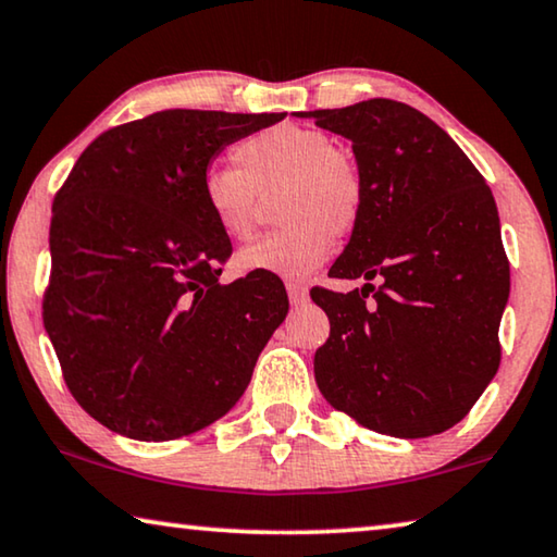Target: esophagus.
Returning <instances> with one entry per match:
<instances>
[{
	"mask_svg": "<svg viewBox=\"0 0 557 557\" xmlns=\"http://www.w3.org/2000/svg\"><path fill=\"white\" fill-rule=\"evenodd\" d=\"M287 295L293 305H302L307 302V285H302V282H287Z\"/></svg>",
	"mask_w": 557,
	"mask_h": 557,
	"instance_id": "esophagus-1",
	"label": "esophagus"
}]
</instances>
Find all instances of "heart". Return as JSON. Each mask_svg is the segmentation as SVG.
Returning <instances> with one entry per match:
<instances>
[{
    "label": "heart",
    "mask_w": 557,
    "mask_h": 557,
    "mask_svg": "<svg viewBox=\"0 0 557 557\" xmlns=\"http://www.w3.org/2000/svg\"><path fill=\"white\" fill-rule=\"evenodd\" d=\"M235 165H210L200 193L215 225L231 240H250L264 200L285 223L237 255L243 272L302 277L330 258L334 235L359 227L367 185L359 165L317 128L275 126L235 148Z\"/></svg>",
    "instance_id": "obj_1"
}]
</instances>
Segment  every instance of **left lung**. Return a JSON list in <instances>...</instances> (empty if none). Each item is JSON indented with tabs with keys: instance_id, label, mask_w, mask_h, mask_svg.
<instances>
[{
	"instance_id": "1",
	"label": "left lung",
	"mask_w": 557,
	"mask_h": 557,
	"mask_svg": "<svg viewBox=\"0 0 557 557\" xmlns=\"http://www.w3.org/2000/svg\"><path fill=\"white\" fill-rule=\"evenodd\" d=\"M297 116L349 138L367 185L364 215L330 275L369 282L347 295L310 293L330 317L317 386L379 434H441L500 364L510 268L493 193L456 140L401 101Z\"/></svg>"
}]
</instances>
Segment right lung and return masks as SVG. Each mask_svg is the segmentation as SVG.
Instances as JSON below:
<instances>
[{"mask_svg": "<svg viewBox=\"0 0 557 557\" xmlns=\"http://www.w3.org/2000/svg\"><path fill=\"white\" fill-rule=\"evenodd\" d=\"M287 113L168 109L109 128L54 198L44 326L106 429L171 441L225 417L287 317L272 272L220 285L231 237L200 183L225 146Z\"/></svg>", "mask_w": 557, "mask_h": 557, "instance_id": "1", "label": "right lung"}]
</instances>
